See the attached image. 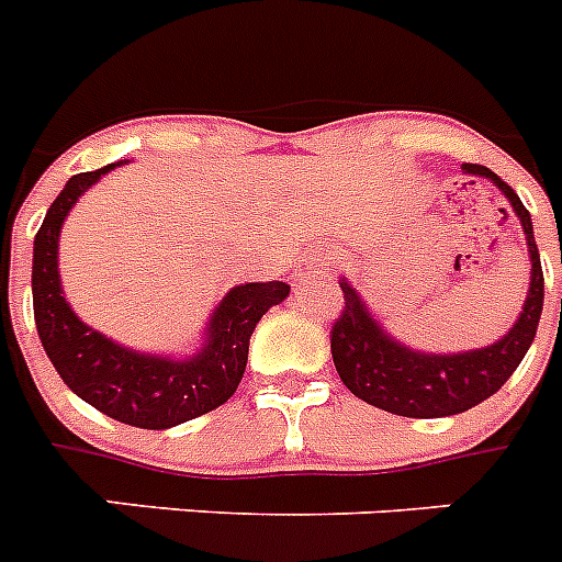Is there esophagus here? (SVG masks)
<instances>
[{
	"instance_id": "esophagus-1",
	"label": "esophagus",
	"mask_w": 562,
	"mask_h": 562,
	"mask_svg": "<svg viewBox=\"0 0 562 562\" xmlns=\"http://www.w3.org/2000/svg\"><path fill=\"white\" fill-rule=\"evenodd\" d=\"M311 274H319V268H314V260H311L308 268H300V271H296V280H308Z\"/></svg>"
}]
</instances>
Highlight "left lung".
<instances>
[{
	"instance_id": "left-lung-1",
	"label": "left lung",
	"mask_w": 562,
	"mask_h": 562,
	"mask_svg": "<svg viewBox=\"0 0 562 562\" xmlns=\"http://www.w3.org/2000/svg\"><path fill=\"white\" fill-rule=\"evenodd\" d=\"M467 175L495 180V187L509 198L512 209L520 217L531 254V285L524 314L515 328L495 345L467 353H416L390 339L348 282H339L345 305L339 319L330 328V353L345 387L362 402L407 418L456 416L475 407L492 393L504 387L506 379L524 362L526 350L538 334L543 314V268H540L538 243L531 232V217L515 189L481 164H463Z\"/></svg>"
}]
</instances>
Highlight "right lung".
I'll return each instance as SVG.
<instances>
[{"label": "right lung", "instance_id": "right-lung-1", "mask_svg": "<svg viewBox=\"0 0 562 562\" xmlns=\"http://www.w3.org/2000/svg\"><path fill=\"white\" fill-rule=\"evenodd\" d=\"M112 166L72 175L33 240V316L53 368L78 398L104 416L140 429H166L212 413L240 384L248 362V339L271 305L291 288L285 282H248L232 288L209 322L206 345L183 362L121 348L87 328L61 296L58 232L81 192Z\"/></svg>", "mask_w": 562, "mask_h": 562}]
</instances>
